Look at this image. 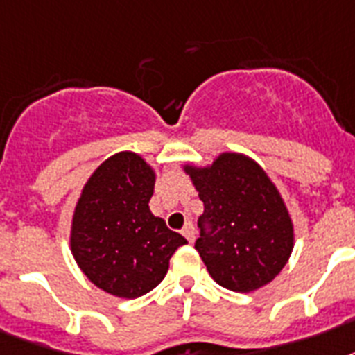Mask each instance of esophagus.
Listing matches in <instances>:
<instances>
[{
	"mask_svg": "<svg viewBox=\"0 0 355 355\" xmlns=\"http://www.w3.org/2000/svg\"><path fill=\"white\" fill-rule=\"evenodd\" d=\"M182 235L187 239V241H189V243H193V241H195V227H193L191 223H186V226H184V230H182Z\"/></svg>",
	"mask_w": 355,
	"mask_h": 355,
	"instance_id": "obj_1",
	"label": "esophagus"
}]
</instances>
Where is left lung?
I'll list each match as a JSON object with an SVG mask.
<instances>
[{
  "instance_id": "1",
  "label": "left lung",
  "mask_w": 355,
  "mask_h": 355,
  "mask_svg": "<svg viewBox=\"0 0 355 355\" xmlns=\"http://www.w3.org/2000/svg\"><path fill=\"white\" fill-rule=\"evenodd\" d=\"M204 202L195 243L213 281L232 292L266 286L286 266L295 232L275 182L244 153L224 151L211 164H182ZM210 232H203V223Z\"/></svg>"
}]
</instances>
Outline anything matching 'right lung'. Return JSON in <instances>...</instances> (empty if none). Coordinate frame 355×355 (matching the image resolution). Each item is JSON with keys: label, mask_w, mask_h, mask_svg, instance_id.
I'll return each mask as SVG.
<instances>
[{"label": "right lung", "mask_w": 355, "mask_h": 355, "mask_svg": "<svg viewBox=\"0 0 355 355\" xmlns=\"http://www.w3.org/2000/svg\"><path fill=\"white\" fill-rule=\"evenodd\" d=\"M157 171L138 153L103 160L83 184L73 211L69 246L94 286L137 299L158 286L186 239L149 209Z\"/></svg>", "instance_id": "obj_1"}]
</instances>
